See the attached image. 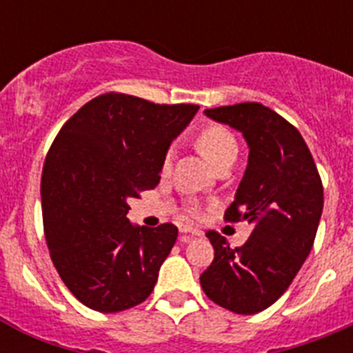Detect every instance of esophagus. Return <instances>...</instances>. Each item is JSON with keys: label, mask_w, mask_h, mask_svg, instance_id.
<instances>
[{"label": "esophagus", "mask_w": 353, "mask_h": 353, "mask_svg": "<svg viewBox=\"0 0 353 353\" xmlns=\"http://www.w3.org/2000/svg\"><path fill=\"white\" fill-rule=\"evenodd\" d=\"M182 233H185V235H192V236L201 235V232H199V230H192V228H189V226H183Z\"/></svg>", "instance_id": "obj_1"}]
</instances>
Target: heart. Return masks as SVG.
<instances>
[{
	"label": "heart",
	"instance_id": "heart-1",
	"mask_svg": "<svg viewBox=\"0 0 353 353\" xmlns=\"http://www.w3.org/2000/svg\"><path fill=\"white\" fill-rule=\"evenodd\" d=\"M198 146L205 155L215 164V168L223 166L224 162L235 161L239 155V143L226 127L217 123H208L198 132ZM173 164V150H168L161 162V173L168 174ZM192 214H198V208L191 207Z\"/></svg>",
	"mask_w": 353,
	"mask_h": 353
}]
</instances>
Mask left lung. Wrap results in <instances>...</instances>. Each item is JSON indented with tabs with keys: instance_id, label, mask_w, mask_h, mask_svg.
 Returning a JSON list of instances; mask_svg holds the SVG:
<instances>
[{
	"instance_id": "1",
	"label": "left lung",
	"mask_w": 353,
	"mask_h": 353,
	"mask_svg": "<svg viewBox=\"0 0 353 353\" xmlns=\"http://www.w3.org/2000/svg\"><path fill=\"white\" fill-rule=\"evenodd\" d=\"M205 114L248 141V168L224 219L254 228L242 248L208 232L214 261L199 283L224 310L260 313L286 292L313 248L323 210L322 179L301 132L270 108L242 102Z\"/></svg>"
}]
</instances>
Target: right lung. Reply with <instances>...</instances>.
<instances>
[{"mask_svg": "<svg viewBox=\"0 0 353 353\" xmlns=\"http://www.w3.org/2000/svg\"><path fill=\"white\" fill-rule=\"evenodd\" d=\"M104 93L60 129L43 162V233L61 281L86 307L118 313L148 299L179 228L134 226L129 199L154 189L161 162L198 111Z\"/></svg>", "mask_w": 353, "mask_h": 353, "instance_id": "1", "label": "right lung"}]
</instances>
